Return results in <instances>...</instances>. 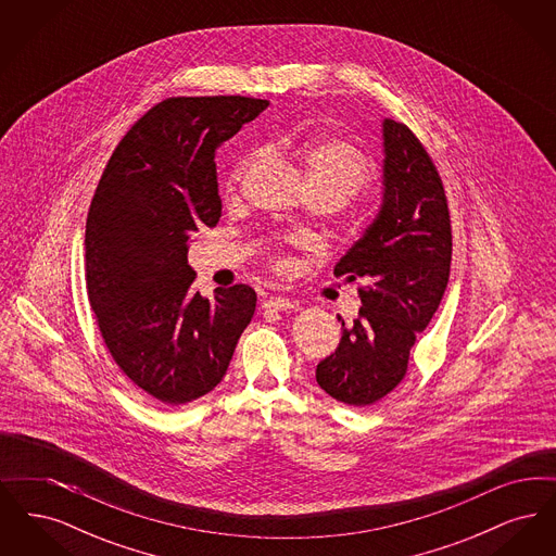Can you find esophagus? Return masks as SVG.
I'll return each instance as SVG.
<instances>
[{"label": "esophagus", "mask_w": 556, "mask_h": 556, "mask_svg": "<svg viewBox=\"0 0 556 556\" xmlns=\"http://www.w3.org/2000/svg\"><path fill=\"white\" fill-rule=\"evenodd\" d=\"M263 308H275V311H291L295 308V302L286 298V295H270L268 300H265Z\"/></svg>", "instance_id": "obj_1"}]
</instances>
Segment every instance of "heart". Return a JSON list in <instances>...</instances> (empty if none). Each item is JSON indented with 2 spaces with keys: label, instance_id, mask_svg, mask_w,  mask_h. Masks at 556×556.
<instances>
[{
  "label": "heart",
  "instance_id": "b5f03b06",
  "mask_svg": "<svg viewBox=\"0 0 556 556\" xmlns=\"http://www.w3.org/2000/svg\"><path fill=\"white\" fill-rule=\"evenodd\" d=\"M300 159L311 189H331L344 200L369 186L375 175V162L370 156L342 137H315L306 141ZM248 164L250 159L239 160L231 170V186L238 184Z\"/></svg>",
  "mask_w": 556,
  "mask_h": 556
}]
</instances>
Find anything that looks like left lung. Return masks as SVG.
Masks as SVG:
<instances>
[{"label":"left lung","instance_id":"8db88e82","mask_svg":"<svg viewBox=\"0 0 556 556\" xmlns=\"http://www.w3.org/2000/svg\"><path fill=\"white\" fill-rule=\"evenodd\" d=\"M383 198L365 233L340 258L336 277L363 279L358 318L317 383L350 406H369L404 379L410 348L435 315L452 261L448 202L435 164L406 125L383 118Z\"/></svg>","mask_w":556,"mask_h":556}]
</instances>
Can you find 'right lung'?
I'll list each match as a JSON object with an SVG mask.
<instances>
[{
  "label": "right lung",
  "mask_w": 556,
  "mask_h": 556,
  "mask_svg": "<svg viewBox=\"0 0 556 556\" xmlns=\"http://www.w3.org/2000/svg\"><path fill=\"white\" fill-rule=\"evenodd\" d=\"M241 96L168 98L108 160L85 227L87 295L114 363L146 394L179 406L225 377L256 311L250 286L191 290V238L216 227L214 154L265 108Z\"/></svg>",
  "instance_id": "right-lung-1"
}]
</instances>
